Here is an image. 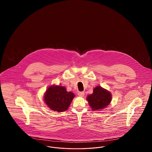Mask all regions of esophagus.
<instances>
[{
    "label": "esophagus",
    "mask_w": 152,
    "mask_h": 152,
    "mask_svg": "<svg viewBox=\"0 0 152 152\" xmlns=\"http://www.w3.org/2000/svg\"><path fill=\"white\" fill-rule=\"evenodd\" d=\"M78 95L80 97H83L84 95V92H78Z\"/></svg>",
    "instance_id": "1"
}]
</instances>
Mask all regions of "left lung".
<instances>
[{"instance_id": "1", "label": "left lung", "mask_w": 152, "mask_h": 152, "mask_svg": "<svg viewBox=\"0 0 152 152\" xmlns=\"http://www.w3.org/2000/svg\"><path fill=\"white\" fill-rule=\"evenodd\" d=\"M111 94L101 87H96L94 93L88 95L87 100L92 110H100L105 108L111 101Z\"/></svg>"}]
</instances>
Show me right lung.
<instances>
[{
	"label": "right lung",
	"mask_w": 152,
	"mask_h": 152,
	"mask_svg": "<svg viewBox=\"0 0 152 152\" xmlns=\"http://www.w3.org/2000/svg\"><path fill=\"white\" fill-rule=\"evenodd\" d=\"M75 94L68 92L65 87L53 86L49 87L44 95V101L52 110L61 112L67 110Z\"/></svg>",
	"instance_id": "1"
}]
</instances>
